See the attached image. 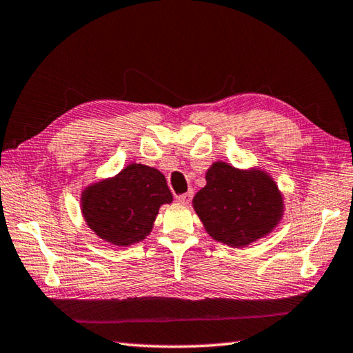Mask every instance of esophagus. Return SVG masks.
I'll return each instance as SVG.
<instances>
[{"mask_svg":"<svg viewBox=\"0 0 353 353\" xmlns=\"http://www.w3.org/2000/svg\"><path fill=\"white\" fill-rule=\"evenodd\" d=\"M176 199H177V202H181L183 205H188L191 202V199H192V192L191 191L190 192H185V194L177 196Z\"/></svg>","mask_w":353,"mask_h":353,"instance_id":"34e87169","label":"esophagus"}]
</instances>
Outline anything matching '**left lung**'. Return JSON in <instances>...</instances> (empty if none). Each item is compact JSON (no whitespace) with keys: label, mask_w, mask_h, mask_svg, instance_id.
I'll use <instances>...</instances> for the list:
<instances>
[{"label":"left lung","mask_w":353,"mask_h":353,"mask_svg":"<svg viewBox=\"0 0 353 353\" xmlns=\"http://www.w3.org/2000/svg\"><path fill=\"white\" fill-rule=\"evenodd\" d=\"M192 203L210 236L236 248L271 232L283 212L281 196L271 177L222 162L206 172V186Z\"/></svg>","instance_id":"1"}]
</instances>
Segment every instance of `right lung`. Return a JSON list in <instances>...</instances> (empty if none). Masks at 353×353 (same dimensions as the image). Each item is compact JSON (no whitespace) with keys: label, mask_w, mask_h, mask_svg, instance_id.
<instances>
[{"label":"right lung","mask_w":353,"mask_h":353,"mask_svg":"<svg viewBox=\"0 0 353 353\" xmlns=\"http://www.w3.org/2000/svg\"><path fill=\"white\" fill-rule=\"evenodd\" d=\"M171 200L172 194L161 171L131 163L116 177L85 190L82 214L101 239L128 246L150 234L159 206Z\"/></svg>","instance_id":"obj_1"}]
</instances>
